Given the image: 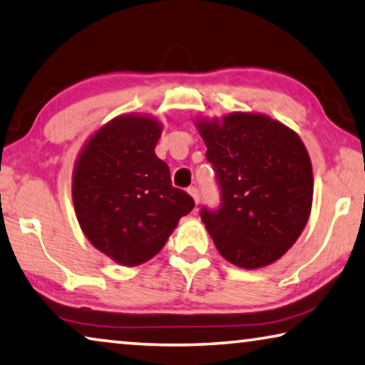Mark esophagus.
I'll return each mask as SVG.
<instances>
[{"instance_id": "34e87169", "label": "esophagus", "mask_w": 365, "mask_h": 365, "mask_svg": "<svg viewBox=\"0 0 365 365\" xmlns=\"http://www.w3.org/2000/svg\"><path fill=\"white\" fill-rule=\"evenodd\" d=\"M187 192L190 193V196H192V198L195 200V203L198 205V201H200V193H198V188H195V187H190Z\"/></svg>"}]
</instances>
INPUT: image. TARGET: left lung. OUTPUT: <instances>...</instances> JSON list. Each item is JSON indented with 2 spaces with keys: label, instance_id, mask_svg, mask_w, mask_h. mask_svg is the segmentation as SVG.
<instances>
[{
  "label": "left lung",
  "instance_id": "obj_1",
  "mask_svg": "<svg viewBox=\"0 0 365 365\" xmlns=\"http://www.w3.org/2000/svg\"><path fill=\"white\" fill-rule=\"evenodd\" d=\"M195 123L221 187V207L201 210L217 252L244 269L274 263L310 216L314 173L302 140L263 113L232 112Z\"/></svg>",
  "mask_w": 365,
  "mask_h": 365
}]
</instances>
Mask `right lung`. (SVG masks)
I'll return each instance as SVG.
<instances>
[{
  "mask_svg": "<svg viewBox=\"0 0 365 365\" xmlns=\"http://www.w3.org/2000/svg\"><path fill=\"white\" fill-rule=\"evenodd\" d=\"M162 123L125 113L84 143L73 170V205L92 245L121 266L158 255L195 201L173 188L169 165L155 155Z\"/></svg>",
  "mask_w": 365,
  "mask_h": 365,
  "instance_id": "1",
  "label": "right lung"
}]
</instances>
